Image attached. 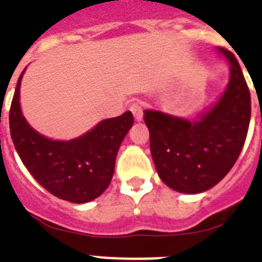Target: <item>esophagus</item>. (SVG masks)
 <instances>
[{"instance_id": "obj_1", "label": "esophagus", "mask_w": 262, "mask_h": 262, "mask_svg": "<svg viewBox=\"0 0 262 262\" xmlns=\"http://www.w3.org/2000/svg\"><path fill=\"white\" fill-rule=\"evenodd\" d=\"M130 111L132 114H133V117H135V119L137 121V122H140V121H143V117H144V106L143 103L140 102V100H135V102L130 103Z\"/></svg>"}]
</instances>
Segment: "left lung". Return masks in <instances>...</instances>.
Returning <instances> with one entry per match:
<instances>
[{
	"label": "left lung",
	"instance_id": "1",
	"mask_svg": "<svg viewBox=\"0 0 262 262\" xmlns=\"http://www.w3.org/2000/svg\"><path fill=\"white\" fill-rule=\"evenodd\" d=\"M219 51L230 62V83L219 102L199 121L144 111L158 174L181 193H201L220 182L235 164L248 136L250 91L235 55L224 47Z\"/></svg>",
	"mask_w": 262,
	"mask_h": 262
}]
</instances>
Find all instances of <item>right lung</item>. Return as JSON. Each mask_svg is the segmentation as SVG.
<instances>
[{"mask_svg": "<svg viewBox=\"0 0 262 262\" xmlns=\"http://www.w3.org/2000/svg\"><path fill=\"white\" fill-rule=\"evenodd\" d=\"M21 76L10 104L9 126L27 170L61 200L83 204L99 197L110 185L119 145L133 126L132 113L104 119L79 139L53 141L35 132L23 117L18 102Z\"/></svg>", "mask_w": 262, "mask_h": 262, "instance_id": "1", "label": "right lung"}]
</instances>
